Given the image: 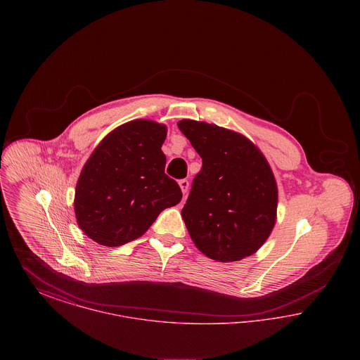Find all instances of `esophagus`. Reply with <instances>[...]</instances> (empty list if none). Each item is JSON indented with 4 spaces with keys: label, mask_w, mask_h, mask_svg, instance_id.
Instances as JSON below:
<instances>
[{
    "label": "esophagus",
    "mask_w": 360,
    "mask_h": 360,
    "mask_svg": "<svg viewBox=\"0 0 360 360\" xmlns=\"http://www.w3.org/2000/svg\"><path fill=\"white\" fill-rule=\"evenodd\" d=\"M179 186H181V190H182V193H184V194H186V193H188V179H181V181H179Z\"/></svg>",
    "instance_id": "1"
}]
</instances>
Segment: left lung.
Segmentation results:
<instances>
[{
	"label": "left lung",
	"mask_w": 360,
	"mask_h": 360,
	"mask_svg": "<svg viewBox=\"0 0 360 360\" xmlns=\"http://www.w3.org/2000/svg\"><path fill=\"white\" fill-rule=\"evenodd\" d=\"M178 128L202 159L182 209L190 238L217 262L255 254L274 228L278 205L266 158L248 139L221 127L182 120Z\"/></svg>",
	"instance_id": "8db88e82"
}]
</instances>
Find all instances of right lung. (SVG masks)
Returning <instances> with one entry per match:
<instances>
[{
    "label": "right lung",
    "instance_id": "right-lung-1",
    "mask_svg": "<svg viewBox=\"0 0 360 360\" xmlns=\"http://www.w3.org/2000/svg\"><path fill=\"white\" fill-rule=\"evenodd\" d=\"M165 125L134 120L103 139L86 162L75 188L79 228L101 245L119 247L140 238L166 207L182 200L165 174L160 147Z\"/></svg>",
    "mask_w": 360,
    "mask_h": 360
}]
</instances>
